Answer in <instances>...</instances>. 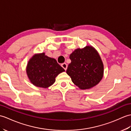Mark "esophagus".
I'll return each instance as SVG.
<instances>
[{"instance_id":"1","label":"esophagus","mask_w":131,"mask_h":131,"mask_svg":"<svg viewBox=\"0 0 131 131\" xmlns=\"http://www.w3.org/2000/svg\"><path fill=\"white\" fill-rule=\"evenodd\" d=\"M61 66L62 67V68L65 69V70L66 71V69H67V68H68V65L66 64V63H63L61 65Z\"/></svg>"}]
</instances>
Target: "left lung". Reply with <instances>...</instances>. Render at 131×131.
<instances>
[{
    "label": "left lung",
    "instance_id": "1",
    "mask_svg": "<svg viewBox=\"0 0 131 131\" xmlns=\"http://www.w3.org/2000/svg\"><path fill=\"white\" fill-rule=\"evenodd\" d=\"M71 62L66 73L80 89H88L96 85L102 79L104 66L97 51L91 46L78 48L70 55Z\"/></svg>",
    "mask_w": 131,
    "mask_h": 131
}]
</instances>
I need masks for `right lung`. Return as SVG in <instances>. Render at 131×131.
<instances>
[{"label": "right lung", "mask_w": 131, "mask_h": 131, "mask_svg": "<svg viewBox=\"0 0 131 131\" xmlns=\"http://www.w3.org/2000/svg\"><path fill=\"white\" fill-rule=\"evenodd\" d=\"M65 71L57 61L45 55V53L35 54L29 60L26 72L31 83L35 86L47 88L54 82L60 73Z\"/></svg>", "instance_id": "add662e5"}]
</instances>
